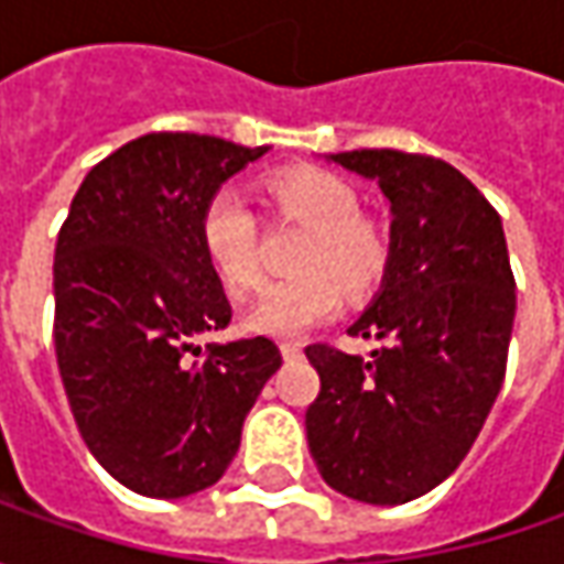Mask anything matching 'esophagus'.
I'll list each match as a JSON object with an SVG mask.
<instances>
[{"instance_id":"1","label":"esophagus","mask_w":564,"mask_h":564,"mask_svg":"<svg viewBox=\"0 0 564 564\" xmlns=\"http://www.w3.org/2000/svg\"><path fill=\"white\" fill-rule=\"evenodd\" d=\"M279 351H282V358L285 360L304 358V345H301V341H282V345H279Z\"/></svg>"}]
</instances>
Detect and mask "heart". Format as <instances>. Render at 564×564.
Listing matches in <instances>:
<instances>
[{"mask_svg":"<svg viewBox=\"0 0 564 564\" xmlns=\"http://www.w3.org/2000/svg\"><path fill=\"white\" fill-rule=\"evenodd\" d=\"M279 204L314 228L301 257V275L272 282L245 314L257 336L297 338L341 311L348 292H367L386 270V241L360 219V194L351 182L326 169H294L272 182ZM197 238L209 270L231 294L250 292L260 282L257 219L245 191L216 187L200 209ZM343 282L338 283L337 279Z\"/></svg>","mask_w":564,"mask_h":564,"instance_id":"b5f03b06","label":"heart"}]
</instances>
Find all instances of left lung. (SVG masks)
Returning a JSON list of instances; mask_svg holds the SVG:
<instances>
[{"label": "left lung", "instance_id": "1", "mask_svg": "<svg viewBox=\"0 0 564 564\" xmlns=\"http://www.w3.org/2000/svg\"><path fill=\"white\" fill-rule=\"evenodd\" d=\"M329 163L373 182L389 204L382 285L348 336L386 338L370 358L311 345L319 395L307 445L329 487L401 506L465 462L506 379L514 275L499 213L455 165L351 150Z\"/></svg>", "mask_w": 564, "mask_h": 564}]
</instances>
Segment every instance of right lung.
<instances>
[{
  "mask_svg": "<svg viewBox=\"0 0 564 564\" xmlns=\"http://www.w3.org/2000/svg\"><path fill=\"white\" fill-rule=\"evenodd\" d=\"M263 153L209 134H143L87 172L55 241V358L77 430L121 487L150 499H182L226 474L282 364L263 336L197 345L231 319L200 250V209Z\"/></svg>",
  "mask_w": 564,
  "mask_h": 564,
  "instance_id": "right-lung-1",
  "label": "right lung"
}]
</instances>
